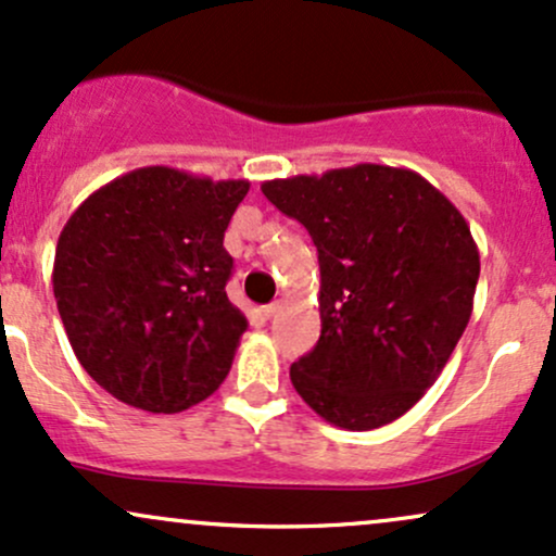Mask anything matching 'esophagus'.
<instances>
[{"label":"esophagus","mask_w":556,"mask_h":556,"mask_svg":"<svg viewBox=\"0 0 556 556\" xmlns=\"http://www.w3.org/2000/svg\"><path fill=\"white\" fill-rule=\"evenodd\" d=\"M278 309H280V302L265 304V307H262V315H265V317H276V315H278Z\"/></svg>","instance_id":"34e87169"}]
</instances>
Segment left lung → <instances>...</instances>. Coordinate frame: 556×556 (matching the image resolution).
<instances>
[{
    "label": "left lung",
    "mask_w": 556,
    "mask_h": 556,
    "mask_svg": "<svg viewBox=\"0 0 556 556\" xmlns=\"http://www.w3.org/2000/svg\"><path fill=\"white\" fill-rule=\"evenodd\" d=\"M262 194L309 230L320 262L323 328L291 365L296 394L336 428L394 422L472 315L480 257L463 212L415 170L372 162L265 180Z\"/></svg>",
    "instance_id": "8db88e82"
}]
</instances>
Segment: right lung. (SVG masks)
Returning <instances> with one entry per match:
<instances>
[{
    "mask_svg": "<svg viewBox=\"0 0 556 556\" xmlns=\"http://www.w3.org/2000/svg\"><path fill=\"white\" fill-rule=\"evenodd\" d=\"M249 180L152 165L97 189L62 228L52 286L84 370L130 407L173 415L228 376L247 317L223 236Z\"/></svg>",
    "mask_w": 556,
    "mask_h": 556,
    "instance_id": "obj_1",
    "label": "right lung"
}]
</instances>
